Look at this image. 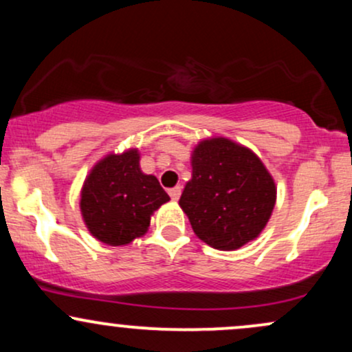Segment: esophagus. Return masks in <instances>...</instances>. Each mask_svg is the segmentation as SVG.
I'll list each match as a JSON object with an SVG mask.
<instances>
[{
	"label": "esophagus",
	"mask_w": 352,
	"mask_h": 352,
	"mask_svg": "<svg viewBox=\"0 0 352 352\" xmlns=\"http://www.w3.org/2000/svg\"><path fill=\"white\" fill-rule=\"evenodd\" d=\"M180 193H182L180 185H177V187H173V188L168 190V195L172 197V200H179L180 199Z\"/></svg>",
	"instance_id": "1"
}]
</instances>
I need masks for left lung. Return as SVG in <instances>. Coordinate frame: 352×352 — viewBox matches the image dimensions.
<instances>
[{
	"label": "left lung",
	"mask_w": 352,
	"mask_h": 352,
	"mask_svg": "<svg viewBox=\"0 0 352 352\" xmlns=\"http://www.w3.org/2000/svg\"><path fill=\"white\" fill-rule=\"evenodd\" d=\"M276 187L250 148L212 139L197 145L192 180L179 200L195 235L217 250H236L254 240L272 215Z\"/></svg>",
	"instance_id": "1"
}]
</instances>
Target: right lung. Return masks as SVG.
<instances>
[{
	"label": "right lung",
	"mask_w": 352,
	"mask_h": 352,
	"mask_svg": "<svg viewBox=\"0 0 352 352\" xmlns=\"http://www.w3.org/2000/svg\"><path fill=\"white\" fill-rule=\"evenodd\" d=\"M170 197L139 167V153L107 155L92 168L80 193V212L92 236L106 245H127L142 236L151 215Z\"/></svg>",
	"instance_id": "add662e5"
}]
</instances>
